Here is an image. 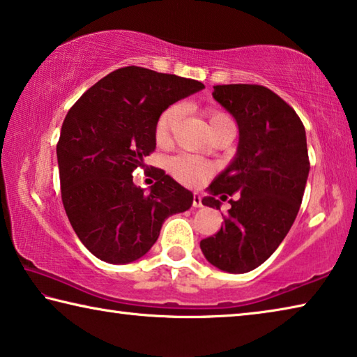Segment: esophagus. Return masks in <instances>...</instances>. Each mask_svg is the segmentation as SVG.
I'll return each mask as SVG.
<instances>
[{
	"label": "esophagus",
	"instance_id": "34e87169",
	"mask_svg": "<svg viewBox=\"0 0 357 357\" xmlns=\"http://www.w3.org/2000/svg\"><path fill=\"white\" fill-rule=\"evenodd\" d=\"M192 207H196V208L202 207V197H201V195H197V192L192 195Z\"/></svg>",
	"mask_w": 357,
	"mask_h": 357
}]
</instances>
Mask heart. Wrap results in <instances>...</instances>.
Here are the masks:
<instances>
[{
    "label": "heart",
    "instance_id": "b5f03b06",
    "mask_svg": "<svg viewBox=\"0 0 357 357\" xmlns=\"http://www.w3.org/2000/svg\"><path fill=\"white\" fill-rule=\"evenodd\" d=\"M180 119V107L171 106L166 110H162L161 115L158 116L156 125H155V137L160 144H166L171 140L172 131L177 121ZM231 120L229 116L218 110H212L207 115V123L208 128H213L215 125L221 123V121ZM167 169L180 183L188 185V186H199L204 183V180L207 178L210 174V166L207 162L197 160L195 156L190 155H180L175 156L172 160H169Z\"/></svg>",
    "mask_w": 357,
    "mask_h": 357
}]
</instances>
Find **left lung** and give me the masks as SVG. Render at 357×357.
I'll return each mask as SVG.
<instances>
[{
	"label": "left lung",
	"mask_w": 357,
	"mask_h": 357,
	"mask_svg": "<svg viewBox=\"0 0 357 357\" xmlns=\"http://www.w3.org/2000/svg\"><path fill=\"white\" fill-rule=\"evenodd\" d=\"M212 96L238 126L237 153L207 188L204 206L229 201L225 225L201 241L210 264L229 273L261 266L283 242L299 212L308 171L305 128L293 107L261 85H217Z\"/></svg>",
	"instance_id": "8db88e82"
}]
</instances>
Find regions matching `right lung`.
Returning a JSON list of instances; mask_svg holds the SVG:
<instances>
[{
    "label": "right lung",
    "mask_w": 357,
    "mask_h": 357,
    "mask_svg": "<svg viewBox=\"0 0 357 357\" xmlns=\"http://www.w3.org/2000/svg\"><path fill=\"white\" fill-rule=\"evenodd\" d=\"M204 84L126 66L107 74L69 109L56 145L64 210L80 242L109 264L147 253L171 215L192 204V192L158 171L150 191L132 171L156 147L158 116Z\"/></svg>",
    "instance_id": "right-lung-1"
}]
</instances>
